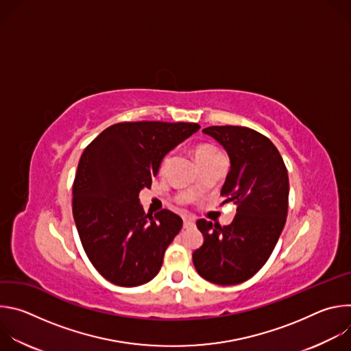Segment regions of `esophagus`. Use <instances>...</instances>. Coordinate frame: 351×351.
Wrapping results in <instances>:
<instances>
[{"label": "esophagus", "instance_id": "esophagus-1", "mask_svg": "<svg viewBox=\"0 0 351 351\" xmlns=\"http://www.w3.org/2000/svg\"><path fill=\"white\" fill-rule=\"evenodd\" d=\"M194 225H195V222H194V219H193V218H190V217H189V218H184V219H183V228H184V229H187V228H193Z\"/></svg>", "mask_w": 351, "mask_h": 351}]
</instances>
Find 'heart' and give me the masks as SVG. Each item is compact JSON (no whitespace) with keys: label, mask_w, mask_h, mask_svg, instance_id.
<instances>
[{"label":"heart","mask_w":351,"mask_h":351,"mask_svg":"<svg viewBox=\"0 0 351 351\" xmlns=\"http://www.w3.org/2000/svg\"><path fill=\"white\" fill-rule=\"evenodd\" d=\"M219 156H222L219 149L217 147L211 145V144H199L195 148V160H197L198 165L199 164H204V162H207V161H210L213 158H217ZM195 191H197L195 189H191L190 194H195Z\"/></svg>","instance_id":"b5f03b06"}]
</instances>
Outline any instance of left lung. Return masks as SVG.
Returning a JSON list of instances; mask_svg holds the SVG:
<instances>
[{
    "mask_svg": "<svg viewBox=\"0 0 351 351\" xmlns=\"http://www.w3.org/2000/svg\"><path fill=\"white\" fill-rule=\"evenodd\" d=\"M203 133L215 138L229 156L230 169L221 189L225 202L237 206L230 225L198 219L203 245L193 264L206 280L230 286L254 276L268 261L283 230L289 204V178L274 143L243 126H210Z\"/></svg>",
    "mask_w": 351,
    "mask_h": 351,
    "instance_id": "8db88e82",
    "label": "left lung"
}]
</instances>
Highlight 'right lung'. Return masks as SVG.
I'll use <instances>...</instances> for the list:
<instances>
[{
    "mask_svg": "<svg viewBox=\"0 0 351 351\" xmlns=\"http://www.w3.org/2000/svg\"><path fill=\"white\" fill-rule=\"evenodd\" d=\"M197 123L123 122L83 152L73 182V218L84 252L107 280L123 287L152 280L183 221L169 210L144 214L138 194L152 186L164 157Z\"/></svg>",
    "mask_w": 351,
    "mask_h": 351,
    "instance_id": "1",
    "label": "right lung"
}]
</instances>
